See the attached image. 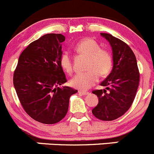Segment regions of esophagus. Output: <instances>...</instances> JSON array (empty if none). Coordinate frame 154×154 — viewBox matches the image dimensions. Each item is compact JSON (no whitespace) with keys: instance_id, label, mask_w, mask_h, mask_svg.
<instances>
[{"instance_id":"obj_1","label":"esophagus","mask_w":154,"mask_h":154,"mask_svg":"<svg viewBox=\"0 0 154 154\" xmlns=\"http://www.w3.org/2000/svg\"><path fill=\"white\" fill-rule=\"evenodd\" d=\"M79 93L80 94H82V95H84V96L88 95V94H90L89 92H86V91H79Z\"/></svg>"}]
</instances>
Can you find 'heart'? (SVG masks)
<instances>
[{"instance_id":"obj_1","label":"heart","mask_w":154,"mask_h":154,"mask_svg":"<svg viewBox=\"0 0 154 154\" xmlns=\"http://www.w3.org/2000/svg\"><path fill=\"white\" fill-rule=\"evenodd\" d=\"M75 52L86 56V72L77 73L70 81L73 88L80 91H86L94 86L100 76L109 75L113 67V58L110 51L100 48L99 44L92 39L85 38L79 42L74 48ZM62 69L67 73L72 71V57L69 53L64 52L60 58Z\"/></svg>"}]
</instances>
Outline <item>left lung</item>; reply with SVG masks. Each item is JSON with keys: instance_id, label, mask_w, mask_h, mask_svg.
Returning a JSON list of instances; mask_svg holds the SVG:
<instances>
[{"instance_id": "left-lung-1", "label": "left lung", "mask_w": 154, "mask_h": 154, "mask_svg": "<svg viewBox=\"0 0 154 154\" xmlns=\"http://www.w3.org/2000/svg\"><path fill=\"white\" fill-rule=\"evenodd\" d=\"M100 34L112 46L113 68L100 84L106 89L92 91L99 98L92 113L101 121H114L132 106L139 84V71L135 54L127 43L109 33Z\"/></svg>"}]
</instances>
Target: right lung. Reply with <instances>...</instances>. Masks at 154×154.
<instances>
[{
    "label": "right lung",
    "instance_id": "add662e5",
    "mask_svg": "<svg viewBox=\"0 0 154 154\" xmlns=\"http://www.w3.org/2000/svg\"><path fill=\"white\" fill-rule=\"evenodd\" d=\"M60 33H48L28 45L20 54L13 74V85L26 113L35 121L54 124L67 113L69 97L78 92L66 82L60 64Z\"/></svg>",
    "mask_w": 154,
    "mask_h": 154
}]
</instances>
